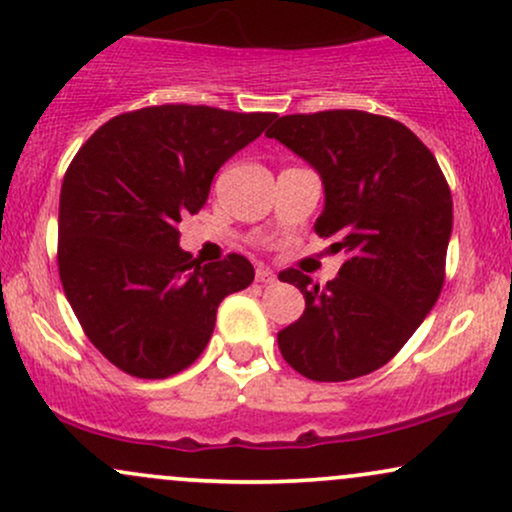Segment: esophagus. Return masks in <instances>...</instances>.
I'll return each mask as SVG.
<instances>
[{
	"label": "esophagus",
	"mask_w": 512,
	"mask_h": 512,
	"mask_svg": "<svg viewBox=\"0 0 512 512\" xmlns=\"http://www.w3.org/2000/svg\"><path fill=\"white\" fill-rule=\"evenodd\" d=\"M257 281H260V284H274L276 281V276H274V272H269V269H264V267H257Z\"/></svg>",
	"instance_id": "1"
}]
</instances>
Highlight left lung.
Masks as SVG:
<instances>
[{"mask_svg":"<svg viewBox=\"0 0 512 512\" xmlns=\"http://www.w3.org/2000/svg\"><path fill=\"white\" fill-rule=\"evenodd\" d=\"M322 178L315 233L346 262L327 286L298 269L305 310L284 327L281 356L317 383L385 366L436 305L452 233V197L436 156L392 117L363 110L284 115L267 132Z\"/></svg>","mask_w":512,"mask_h":512,"instance_id":"8db88e82","label":"left lung"}]
</instances>
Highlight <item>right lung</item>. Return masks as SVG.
<instances>
[{
	"label": "right lung",
	"instance_id": "add662e5",
	"mask_svg": "<svg viewBox=\"0 0 512 512\" xmlns=\"http://www.w3.org/2000/svg\"><path fill=\"white\" fill-rule=\"evenodd\" d=\"M274 117L151 105L105 122L69 163L60 279L86 337L113 366L146 380L192 366L219 303L252 284L255 269L236 252L192 260L178 223L207 204L216 170Z\"/></svg>",
	"mask_w": 512,
	"mask_h": 512
}]
</instances>
